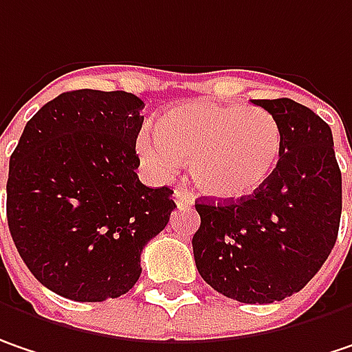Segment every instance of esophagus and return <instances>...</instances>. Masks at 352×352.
Instances as JSON below:
<instances>
[{
  "label": "esophagus",
  "mask_w": 352,
  "mask_h": 352,
  "mask_svg": "<svg viewBox=\"0 0 352 352\" xmlns=\"http://www.w3.org/2000/svg\"><path fill=\"white\" fill-rule=\"evenodd\" d=\"M173 197H175V203L177 207L181 209V207H191L193 205V195L187 191V189H175V193H173Z\"/></svg>",
  "instance_id": "1"
}]
</instances>
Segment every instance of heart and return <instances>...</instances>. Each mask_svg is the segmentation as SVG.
Returning <instances> with one entry per match:
<instances>
[{"mask_svg":"<svg viewBox=\"0 0 352 352\" xmlns=\"http://www.w3.org/2000/svg\"><path fill=\"white\" fill-rule=\"evenodd\" d=\"M135 147L159 177L175 173L183 159H191V175L203 193L237 201L257 193L273 177L283 131L263 107L183 101L159 117L157 129H141Z\"/></svg>","mask_w":352,"mask_h":352,"instance_id":"heart-1","label":"heart"}]
</instances>
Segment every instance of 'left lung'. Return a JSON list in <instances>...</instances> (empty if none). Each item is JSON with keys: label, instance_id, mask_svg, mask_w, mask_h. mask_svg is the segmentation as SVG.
Masks as SVG:
<instances>
[{"label": "left lung", "instance_id": "obj_1", "mask_svg": "<svg viewBox=\"0 0 352 352\" xmlns=\"http://www.w3.org/2000/svg\"><path fill=\"white\" fill-rule=\"evenodd\" d=\"M283 131L280 159L257 193L195 203L199 275L239 302H273L299 293L317 275L339 235L341 169L331 127L293 99H255Z\"/></svg>", "mask_w": 352, "mask_h": 352}]
</instances>
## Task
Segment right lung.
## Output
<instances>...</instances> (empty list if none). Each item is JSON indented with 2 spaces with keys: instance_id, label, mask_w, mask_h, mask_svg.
<instances>
[{
  "instance_id": "add662e5",
  "label": "right lung",
  "mask_w": 352,
  "mask_h": 352,
  "mask_svg": "<svg viewBox=\"0 0 352 352\" xmlns=\"http://www.w3.org/2000/svg\"><path fill=\"white\" fill-rule=\"evenodd\" d=\"M145 103L127 91H67L28 121L10 159L8 225L33 277L72 300L125 295L141 251L175 209L135 169Z\"/></svg>"
}]
</instances>
